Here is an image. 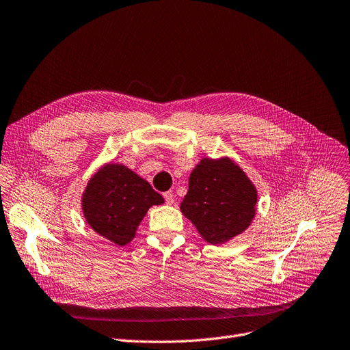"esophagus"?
<instances>
[{
    "mask_svg": "<svg viewBox=\"0 0 350 350\" xmlns=\"http://www.w3.org/2000/svg\"><path fill=\"white\" fill-rule=\"evenodd\" d=\"M163 199H165V202L168 204V205H172L174 204V193L171 192V191H168V192H163Z\"/></svg>",
    "mask_w": 350,
    "mask_h": 350,
    "instance_id": "34e87169",
    "label": "esophagus"
}]
</instances>
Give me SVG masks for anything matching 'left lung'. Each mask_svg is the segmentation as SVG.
I'll list each match as a JSON object with an SVG mask.
<instances>
[{
	"mask_svg": "<svg viewBox=\"0 0 350 350\" xmlns=\"http://www.w3.org/2000/svg\"><path fill=\"white\" fill-rule=\"evenodd\" d=\"M256 201L255 187L238 165L204 158L189 176L180 211L206 242L221 245L251 225Z\"/></svg>",
	"mask_w": 350,
	"mask_h": 350,
	"instance_id": "8db88e82",
	"label": "left lung"
}]
</instances>
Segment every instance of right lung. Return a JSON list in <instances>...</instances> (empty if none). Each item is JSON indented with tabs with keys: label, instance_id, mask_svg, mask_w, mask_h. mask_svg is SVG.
<instances>
[{
	"label": "right lung",
	"instance_id": "obj_1",
	"mask_svg": "<svg viewBox=\"0 0 350 350\" xmlns=\"http://www.w3.org/2000/svg\"><path fill=\"white\" fill-rule=\"evenodd\" d=\"M163 204V198L145 179L124 165L109 163L91 178L82 196L90 226L115 245H126L146 211Z\"/></svg>",
	"mask_w": 350,
	"mask_h": 350
}]
</instances>
